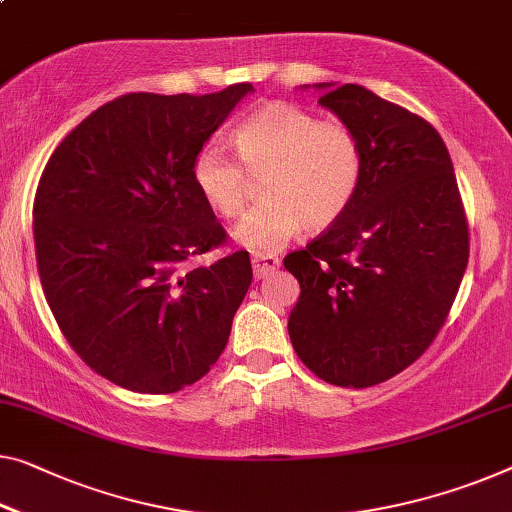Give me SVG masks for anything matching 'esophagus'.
Listing matches in <instances>:
<instances>
[{
	"label": "esophagus",
	"instance_id": "obj_1",
	"mask_svg": "<svg viewBox=\"0 0 512 512\" xmlns=\"http://www.w3.org/2000/svg\"><path fill=\"white\" fill-rule=\"evenodd\" d=\"M280 266V259L273 257V255H255L253 257V271H255V278H266L271 276L273 271H276Z\"/></svg>",
	"mask_w": 512,
	"mask_h": 512
}]
</instances>
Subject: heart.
Returning a JSON list of instances; mask_svg holds the SVG:
<instances>
[{
    "label": "heart",
    "instance_id": "heart-1",
    "mask_svg": "<svg viewBox=\"0 0 512 512\" xmlns=\"http://www.w3.org/2000/svg\"><path fill=\"white\" fill-rule=\"evenodd\" d=\"M232 140L239 158L209 144L195 156L193 181L218 216L236 218L253 197V179L264 177L266 202L234 232L250 253H278L303 227L329 230L354 204L363 144L347 121L322 119L292 101H271L243 119Z\"/></svg>",
    "mask_w": 512,
    "mask_h": 512
}]
</instances>
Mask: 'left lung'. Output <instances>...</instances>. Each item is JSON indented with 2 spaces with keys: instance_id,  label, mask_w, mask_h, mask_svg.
<instances>
[{
  "instance_id": "obj_1",
  "label": "left lung",
  "mask_w": 512,
  "mask_h": 512,
  "mask_svg": "<svg viewBox=\"0 0 512 512\" xmlns=\"http://www.w3.org/2000/svg\"><path fill=\"white\" fill-rule=\"evenodd\" d=\"M319 103L356 131L363 179L338 223L282 259L301 285L287 329L319 379L368 388L418 361L446 324L469 223L432 124L358 85L324 91Z\"/></svg>"
}]
</instances>
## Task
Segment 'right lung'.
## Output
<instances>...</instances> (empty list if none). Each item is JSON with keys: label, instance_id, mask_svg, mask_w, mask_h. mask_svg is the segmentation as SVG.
<instances>
[{"label": "right lung", "instance_id": "1", "mask_svg": "<svg viewBox=\"0 0 512 512\" xmlns=\"http://www.w3.org/2000/svg\"><path fill=\"white\" fill-rule=\"evenodd\" d=\"M250 82L124 94L59 142L34 197L36 266L73 352L112 384L165 395L200 381L253 282L248 250L202 200L193 163Z\"/></svg>", "mask_w": 512, "mask_h": 512}]
</instances>
